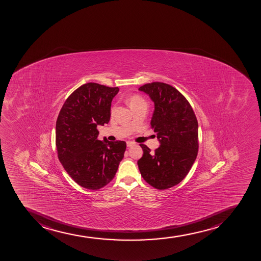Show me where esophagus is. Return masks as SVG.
<instances>
[{
    "mask_svg": "<svg viewBox=\"0 0 261 261\" xmlns=\"http://www.w3.org/2000/svg\"><path fill=\"white\" fill-rule=\"evenodd\" d=\"M127 147H132V146L135 145V143L133 142H130V141H128L126 142Z\"/></svg>",
    "mask_w": 261,
    "mask_h": 261,
    "instance_id": "obj_1",
    "label": "esophagus"
}]
</instances>
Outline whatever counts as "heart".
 <instances>
[{"label": "heart", "instance_id": "b5f03b06", "mask_svg": "<svg viewBox=\"0 0 261 261\" xmlns=\"http://www.w3.org/2000/svg\"><path fill=\"white\" fill-rule=\"evenodd\" d=\"M143 103H146L145 100H144L142 97L138 96V95L132 96L130 99H129V106H130L132 108L135 107V106L143 104ZM113 110H114V108H113Z\"/></svg>", "mask_w": 261, "mask_h": 261}]
</instances>
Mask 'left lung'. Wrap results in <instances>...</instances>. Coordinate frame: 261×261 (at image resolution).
Masks as SVG:
<instances>
[{"instance_id":"left-lung-1","label":"left lung","mask_w":261,"mask_h":261,"mask_svg":"<svg viewBox=\"0 0 261 261\" xmlns=\"http://www.w3.org/2000/svg\"><path fill=\"white\" fill-rule=\"evenodd\" d=\"M154 102L151 127L161 145L151 152L140 144L143 154L137 165L147 183L168 189L189 173L198 149V124L191 105L176 88L167 83H148L138 88Z\"/></svg>"}]
</instances>
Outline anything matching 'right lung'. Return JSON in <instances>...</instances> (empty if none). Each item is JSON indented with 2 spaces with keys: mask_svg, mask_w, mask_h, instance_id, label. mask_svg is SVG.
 I'll return each mask as SVG.
<instances>
[{
  "mask_svg": "<svg viewBox=\"0 0 261 261\" xmlns=\"http://www.w3.org/2000/svg\"><path fill=\"white\" fill-rule=\"evenodd\" d=\"M118 88L98 83L81 86L63 104L56 124L58 159L77 184L100 189L114 178L124 158V141L98 140V125L108 124Z\"/></svg>",
  "mask_w": 261,
  "mask_h": 261,
  "instance_id": "1",
  "label": "right lung"
}]
</instances>
